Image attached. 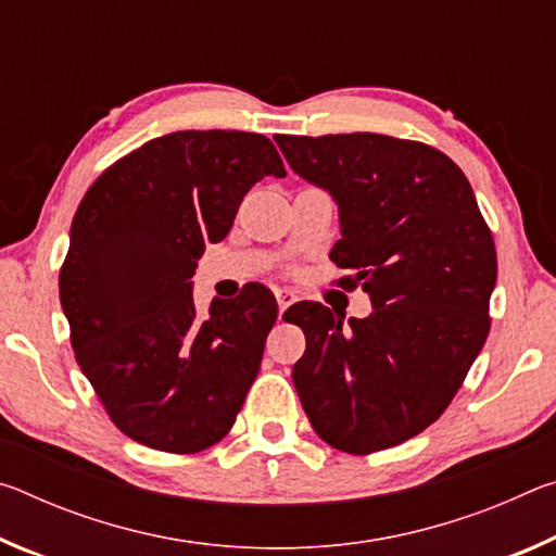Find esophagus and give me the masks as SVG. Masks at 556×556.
<instances>
[{
  "instance_id": "obj_1",
  "label": "esophagus",
  "mask_w": 556,
  "mask_h": 556,
  "mask_svg": "<svg viewBox=\"0 0 556 556\" xmlns=\"http://www.w3.org/2000/svg\"><path fill=\"white\" fill-rule=\"evenodd\" d=\"M275 296H277V304H279V316L285 314L287 308L296 301V294L291 289H275Z\"/></svg>"
}]
</instances>
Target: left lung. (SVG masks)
I'll use <instances>...</instances> for the list:
<instances>
[{
    "label": "left lung",
    "instance_id": "8db88e82",
    "mask_svg": "<svg viewBox=\"0 0 556 556\" xmlns=\"http://www.w3.org/2000/svg\"><path fill=\"white\" fill-rule=\"evenodd\" d=\"M275 142L338 203L331 260L351 271L338 287L372 301L348 324L314 301L289 308L306 336L291 372L301 407L345 454L397 446L444 414L491 331V228L464 172L429 144L372 131Z\"/></svg>",
    "mask_w": 556,
    "mask_h": 556
}]
</instances>
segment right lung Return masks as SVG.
<instances>
[{"label": "right lung", "instance_id": "add662e5", "mask_svg": "<svg viewBox=\"0 0 556 556\" xmlns=\"http://www.w3.org/2000/svg\"><path fill=\"white\" fill-rule=\"evenodd\" d=\"M265 176H287L265 135L172 131L105 168L75 211L59 277L71 345L110 419L139 444H218L257 378L275 296L252 285L199 314L191 277Z\"/></svg>", "mask_w": 556, "mask_h": 556}]
</instances>
